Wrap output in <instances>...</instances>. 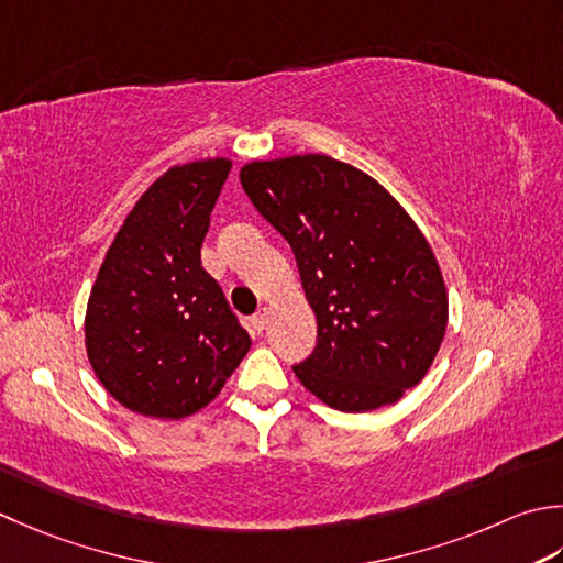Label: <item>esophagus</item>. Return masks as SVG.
<instances>
[{"mask_svg":"<svg viewBox=\"0 0 563 563\" xmlns=\"http://www.w3.org/2000/svg\"><path fill=\"white\" fill-rule=\"evenodd\" d=\"M251 324H253V329H256V332H263V329L268 327V310H266V307H263V310H258L256 314H253Z\"/></svg>","mask_w":563,"mask_h":563,"instance_id":"obj_1","label":"esophagus"}]
</instances>
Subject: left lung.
<instances>
[{
	"label": "left lung",
	"mask_w": 563,
	"mask_h": 563,
	"mask_svg": "<svg viewBox=\"0 0 563 563\" xmlns=\"http://www.w3.org/2000/svg\"><path fill=\"white\" fill-rule=\"evenodd\" d=\"M239 178L290 244L317 317V346L295 376L341 412L398 402L427 376L449 319L420 227L368 173L324 153L251 161Z\"/></svg>",
	"instance_id": "left-lung-1"
}]
</instances>
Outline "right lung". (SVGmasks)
<instances>
[{"mask_svg": "<svg viewBox=\"0 0 563 563\" xmlns=\"http://www.w3.org/2000/svg\"><path fill=\"white\" fill-rule=\"evenodd\" d=\"M229 170V158L165 170L139 197L99 266L85 312L87 358L131 412L156 420L200 412L251 349L200 258Z\"/></svg>", "mask_w": 563, "mask_h": 563, "instance_id": "right-lung-1", "label": "right lung"}]
</instances>
